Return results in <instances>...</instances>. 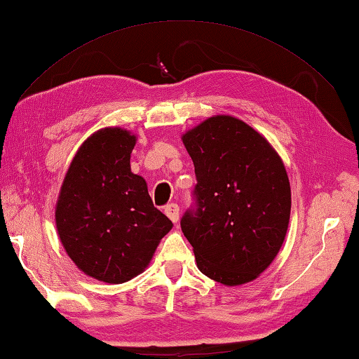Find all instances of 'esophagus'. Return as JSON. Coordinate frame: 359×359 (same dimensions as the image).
<instances>
[{
	"instance_id": "34e87169",
	"label": "esophagus",
	"mask_w": 359,
	"mask_h": 359,
	"mask_svg": "<svg viewBox=\"0 0 359 359\" xmlns=\"http://www.w3.org/2000/svg\"><path fill=\"white\" fill-rule=\"evenodd\" d=\"M179 212H180V210H179L177 203H170V205H166V208H165L166 216L170 217L172 222H177L179 221Z\"/></svg>"
}]
</instances>
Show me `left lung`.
<instances>
[{"mask_svg": "<svg viewBox=\"0 0 359 359\" xmlns=\"http://www.w3.org/2000/svg\"><path fill=\"white\" fill-rule=\"evenodd\" d=\"M194 163L198 210L182 217L199 271L240 286L269 268L285 241L291 187L283 160L262 133L215 115L182 135Z\"/></svg>", "mask_w": 359, "mask_h": 359, "instance_id": "left-lung-1", "label": "left lung"}]
</instances>
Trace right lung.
<instances>
[{"instance_id":"right-lung-1","label":"right lung","mask_w":359,"mask_h":359,"mask_svg":"<svg viewBox=\"0 0 359 359\" xmlns=\"http://www.w3.org/2000/svg\"><path fill=\"white\" fill-rule=\"evenodd\" d=\"M137 135L104 128L81 144L55 202V229L77 269L104 283L142 273L172 222L154 207L147 184L130 171Z\"/></svg>"}]
</instances>
